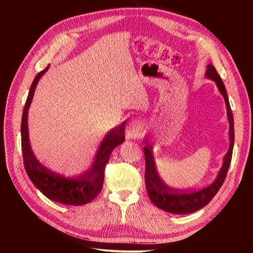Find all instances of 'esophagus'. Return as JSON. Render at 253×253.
<instances>
[{"label":"esophagus","mask_w":253,"mask_h":253,"mask_svg":"<svg viewBox=\"0 0 253 253\" xmlns=\"http://www.w3.org/2000/svg\"><path fill=\"white\" fill-rule=\"evenodd\" d=\"M128 133L129 136H131V138H138L141 134V128L138 126H133L132 127H129Z\"/></svg>","instance_id":"1"}]
</instances>
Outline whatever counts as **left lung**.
<instances>
[{
  "instance_id": "obj_1",
  "label": "left lung",
  "mask_w": 253,
  "mask_h": 253,
  "mask_svg": "<svg viewBox=\"0 0 253 253\" xmlns=\"http://www.w3.org/2000/svg\"><path fill=\"white\" fill-rule=\"evenodd\" d=\"M206 76L208 78L215 81L216 85L221 93V95L225 98V102L227 105V114H228V120L230 128H229V136H230V148L227 152V154L224 159V165L221 168L217 178L210 186L206 187L202 190H174L168 187L163 182L157 174L154 159L152 155V147L151 144L147 143L145 141L144 148V159H145V173H144V180H145V187H147L148 194L150 196L151 202L154 204L159 209L164 211L174 213V214H187L192 213L197 210L204 208L205 206L208 205L212 198L215 196L218 192L219 188L223 185L227 172L229 170V167L231 164L232 158V151H233V144H234V121H233V115L230 108V103L228 100L227 91L223 81H221L219 75L217 74L215 67L209 64L208 70L206 72Z\"/></svg>"
}]
</instances>
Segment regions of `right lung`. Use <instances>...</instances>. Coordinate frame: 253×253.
Masks as SVG:
<instances>
[{"mask_svg":"<svg viewBox=\"0 0 253 253\" xmlns=\"http://www.w3.org/2000/svg\"><path fill=\"white\" fill-rule=\"evenodd\" d=\"M47 68L48 66L42 72L37 74L32 86H30L24 111H23L21 124L23 163H24L25 170L30 180L49 200L71 206L84 205L93 201L101 192L104 180V170L106 164L110 160L112 151L126 139V122H124L120 126L112 129L105 136V138L100 144V148L98 149L94 165L90 167V169L87 172L83 173L78 177L70 179L46 169L38 162L32 149H30L27 127V113L30 102L33 100L37 83L42 77V75L47 71Z\"/></svg>","mask_w":253,"mask_h":253,"instance_id":"add662e5","label":"right lung"}]
</instances>
